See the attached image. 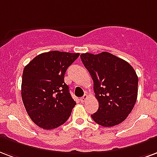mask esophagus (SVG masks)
<instances>
[{
  "instance_id": "34e87169",
  "label": "esophagus",
  "mask_w": 157,
  "mask_h": 157,
  "mask_svg": "<svg viewBox=\"0 0 157 157\" xmlns=\"http://www.w3.org/2000/svg\"><path fill=\"white\" fill-rule=\"evenodd\" d=\"M87 98H88V96H87V94H85L84 96H82V97L80 99V100H81V103H84L86 100H87Z\"/></svg>"
}]
</instances>
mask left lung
<instances>
[{
  "instance_id": "left-lung-1",
  "label": "left lung",
  "mask_w": 157,
  "mask_h": 157,
  "mask_svg": "<svg viewBox=\"0 0 157 157\" xmlns=\"http://www.w3.org/2000/svg\"><path fill=\"white\" fill-rule=\"evenodd\" d=\"M81 59L91 76L99 102L93 120L104 127L121 124L137 101L138 78L133 67L107 52L82 53Z\"/></svg>"
}]
</instances>
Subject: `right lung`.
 <instances>
[{"label": "right lung", "instance_id": "right-lung-1", "mask_svg": "<svg viewBox=\"0 0 157 157\" xmlns=\"http://www.w3.org/2000/svg\"><path fill=\"white\" fill-rule=\"evenodd\" d=\"M79 55L59 51L44 52L24 68L23 103L31 120L42 128H56L70 117L76 102L64 82V75Z\"/></svg>", "mask_w": 157, "mask_h": 157}]
</instances>
